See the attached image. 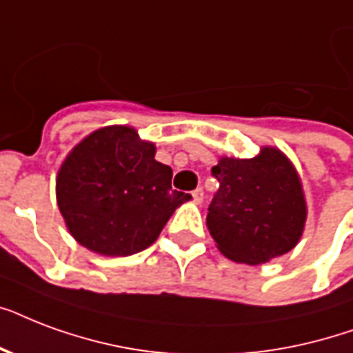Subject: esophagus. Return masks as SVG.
I'll use <instances>...</instances> for the list:
<instances>
[{
	"label": "esophagus",
	"instance_id": "1",
	"mask_svg": "<svg viewBox=\"0 0 353 353\" xmlns=\"http://www.w3.org/2000/svg\"><path fill=\"white\" fill-rule=\"evenodd\" d=\"M192 198L196 203H201V201H203V188H196L192 192Z\"/></svg>",
	"mask_w": 353,
	"mask_h": 353
}]
</instances>
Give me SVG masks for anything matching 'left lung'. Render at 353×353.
I'll list each match as a JSON object with an SVG mask.
<instances>
[{
	"label": "left lung",
	"instance_id": "1",
	"mask_svg": "<svg viewBox=\"0 0 353 353\" xmlns=\"http://www.w3.org/2000/svg\"><path fill=\"white\" fill-rule=\"evenodd\" d=\"M212 176L220 188L207 225L227 258L258 265L296 245L306 201L295 168L280 150L265 146L252 159L221 157Z\"/></svg>",
	"mask_w": 353,
	"mask_h": 353
}]
</instances>
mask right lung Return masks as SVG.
<instances>
[{
	"label": "right lung",
	"instance_id": "1",
	"mask_svg": "<svg viewBox=\"0 0 353 353\" xmlns=\"http://www.w3.org/2000/svg\"><path fill=\"white\" fill-rule=\"evenodd\" d=\"M58 209L80 245L128 256L152 245L190 194L172 190V168L133 128L108 126L85 137L63 161Z\"/></svg>",
	"mask_w": 353,
	"mask_h": 353
}]
</instances>
